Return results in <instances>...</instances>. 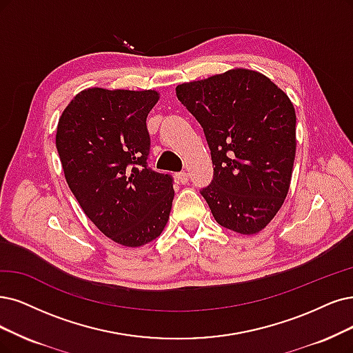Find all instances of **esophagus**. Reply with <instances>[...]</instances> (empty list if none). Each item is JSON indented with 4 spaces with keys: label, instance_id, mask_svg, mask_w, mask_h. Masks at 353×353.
Masks as SVG:
<instances>
[{
    "label": "esophagus",
    "instance_id": "34e87169",
    "mask_svg": "<svg viewBox=\"0 0 353 353\" xmlns=\"http://www.w3.org/2000/svg\"><path fill=\"white\" fill-rule=\"evenodd\" d=\"M177 180L180 181L181 185L188 183V181H189V173H188V172H180V173H177Z\"/></svg>",
    "mask_w": 353,
    "mask_h": 353
}]
</instances>
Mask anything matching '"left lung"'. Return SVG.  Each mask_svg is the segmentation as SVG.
Returning <instances> with one entry per match:
<instances>
[{
	"label": "left lung",
	"instance_id": "8db88e82",
	"mask_svg": "<svg viewBox=\"0 0 353 353\" xmlns=\"http://www.w3.org/2000/svg\"><path fill=\"white\" fill-rule=\"evenodd\" d=\"M176 94L211 150L214 180L201 194L215 221L244 236L262 231L291 185L296 116L290 97L245 68L179 84Z\"/></svg>",
	"mask_w": 353,
	"mask_h": 353
}]
</instances>
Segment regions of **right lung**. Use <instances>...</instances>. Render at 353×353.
I'll return each instance as SVG.
<instances>
[{
	"mask_svg": "<svg viewBox=\"0 0 353 353\" xmlns=\"http://www.w3.org/2000/svg\"><path fill=\"white\" fill-rule=\"evenodd\" d=\"M159 99L155 90L87 88L65 108L57 128L75 199L104 236L125 247L155 240L172 211L173 177L147 165V116Z\"/></svg>",
	"mask_w": 353,
	"mask_h": 353,
	"instance_id": "right-lung-1",
	"label": "right lung"
}]
</instances>
